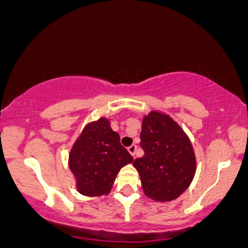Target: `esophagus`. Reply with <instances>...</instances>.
<instances>
[{"mask_svg": "<svg viewBox=\"0 0 248 248\" xmlns=\"http://www.w3.org/2000/svg\"><path fill=\"white\" fill-rule=\"evenodd\" d=\"M136 150H138V146H135V144H133V146H130L129 148H128V152H129V154L133 156V157H135Z\"/></svg>", "mask_w": 248, "mask_h": 248, "instance_id": "obj_1", "label": "esophagus"}]
</instances>
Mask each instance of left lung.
I'll return each instance as SVG.
<instances>
[{
  "label": "left lung",
  "mask_w": 248,
  "mask_h": 248,
  "mask_svg": "<svg viewBox=\"0 0 248 248\" xmlns=\"http://www.w3.org/2000/svg\"><path fill=\"white\" fill-rule=\"evenodd\" d=\"M140 144L144 155L133 166L143 192L163 203L178 198L191 184L197 163L186 132L168 114L152 110L142 120Z\"/></svg>",
  "instance_id": "8db88e82"
}]
</instances>
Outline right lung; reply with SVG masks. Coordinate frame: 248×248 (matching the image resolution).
<instances>
[{"mask_svg": "<svg viewBox=\"0 0 248 248\" xmlns=\"http://www.w3.org/2000/svg\"><path fill=\"white\" fill-rule=\"evenodd\" d=\"M133 161L105 116L85 126L69 155L77 190L88 197L108 195L121 168Z\"/></svg>", "mask_w": 248, "mask_h": 248, "instance_id": "obj_1", "label": "right lung"}]
</instances>
